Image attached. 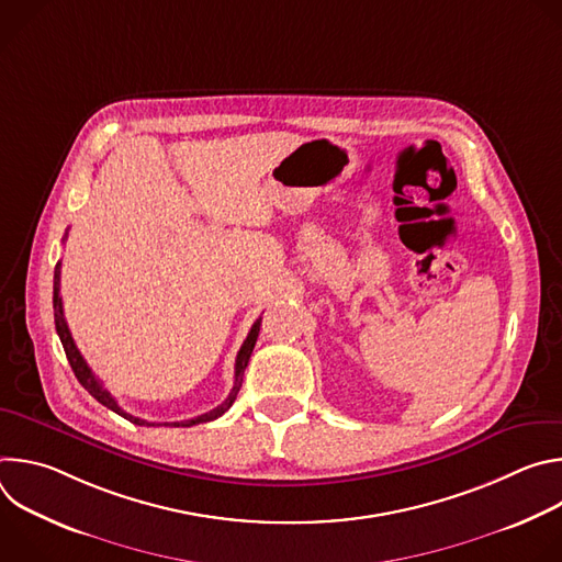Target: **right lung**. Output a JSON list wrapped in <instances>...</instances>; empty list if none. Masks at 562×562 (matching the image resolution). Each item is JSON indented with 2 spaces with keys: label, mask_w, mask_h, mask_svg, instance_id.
Wrapping results in <instances>:
<instances>
[{
  "label": "right lung",
  "mask_w": 562,
  "mask_h": 562,
  "mask_svg": "<svg viewBox=\"0 0 562 562\" xmlns=\"http://www.w3.org/2000/svg\"><path fill=\"white\" fill-rule=\"evenodd\" d=\"M53 311H55V329H57V336H59V340H61V347H64V351H66V358H68L70 369H72L75 378L79 380V384H82V386H85V389H87V391L98 400L100 405H104L106 409H111V412H115L117 416L126 418L128 423L144 425V427H159V425H155V423H146V420H142V418H135V416L126 414V412L117 405V400H115V397H113V395L102 386V382L93 375L91 367L87 364V360L82 358V353H79V349L75 347L72 336H70V331H68V325H66V319H64V308H61V297H59V262H57V267H55V276H53ZM260 325H262V317H258V319H256L254 327H251V331H249V336H247V340H245V345L239 347V351H237V358H235V380H233V389H231V393H228V397L224 400V403H222V405H217L215 409H211V412L202 414V416L191 418V420L162 423L165 427H193V425L211 423V420L220 418L224 412H228V407L235 403V397H237L239 386H243L245 369H247L249 358H251V353H254V347H256V342H258Z\"/></svg>",
  "instance_id": "right-lung-1"
}]
</instances>
